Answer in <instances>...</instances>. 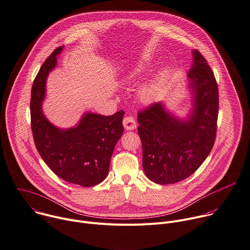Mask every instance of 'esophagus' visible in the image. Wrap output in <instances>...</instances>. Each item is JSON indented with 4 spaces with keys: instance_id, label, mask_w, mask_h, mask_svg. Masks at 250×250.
Wrapping results in <instances>:
<instances>
[{
    "instance_id": "esophagus-1",
    "label": "esophagus",
    "mask_w": 250,
    "mask_h": 250,
    "mask_svg": "<svg viewBox=\"0 0 250 250\" xmlns=\"http://www.w3.org/2000/svg\"><path fill=\"white\" fill-rule=\"evenodd\" d=\"M123 124H124L125 128L127 129V130H131V129H134L136 127V122H135L134 118L131 117V116L125 117L124 120H123Z\"/></svg>"
}]
</instances>
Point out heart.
<instances>
[{"mask_svg":"<svg viewBox=\"0 0 250 250\" xmlns=\"http://www.w3.org/2000/svg\"><path fill=\"white\" fill-rule=\"evenodd\" d=\"M159 88V83L152 81L143 85L140 89V96L141 99L144 101H150L157 93Z\"/></svg>","mask_w":250,"mask_h":250,"instance_id":"1","label":"heart"}]
</instances>
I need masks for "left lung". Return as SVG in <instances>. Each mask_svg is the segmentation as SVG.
<instances>
[{"instance_id": "8db88e82", "label": "left lung", "mask_w": 250, "mask_h": 250, "mask_svg": "<svg viewBox=\"0 0 250 250\" xmlns=\"http://www.w3.org/2000/svg\"><path fill=\"white\" fill-rule=\"evenodd\" d=\"M188 72L194 110L184 122L153 103L138 112L142 167L159 185L179 183L192 175L212 150L217 132L219 91L213 70L198 50Z\"/></svg>"}]
</instances>
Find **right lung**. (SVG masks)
<instances>
[{"instance_id":"add662e5","label":"right lung","mask_w":250,"mask_h":250,"mask_svg":"<svg viewBox=\"0 0 250 250\" xmlns=\"http://www.w3.org/2000/svg\"><path fill=\"white\" fill-rule=\"evenodd\" d=\"M60 46L40 67L31 89L30 118L34 143L48 167L62 180L81 187H93L108 175L113 151L124 132V111L112 116L87 113L77 126L59 129L48 122L41 105L45 83L57 63Z\"/></svg>"}]
</instances>
